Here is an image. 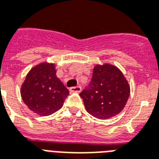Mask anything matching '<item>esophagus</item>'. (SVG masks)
<instances>
[{
    "mask_svg": "<svg viewBox=\"0 0 159 159\" xmlns=\"http://www.w3.org/2000/svg\"><path fill=\"white\" fill-rule=\"evenodd\" d=\"M70 90V92H73V93H80V92L81 91V87H80V86L71 87Z\"/></svg>",
    "mask_w": 159,
    "mask_h": 159,
    "instance_id": "34e87169",
    "label": "esophagus"
}]
</instances>
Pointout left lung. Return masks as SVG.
Returning <instances> with one entry per match:
<instances>
[{
	"instance_id": "left-lung-1",
	"label": "left lung",
	"mask_w": 159,
	"mask_h": 159,
	"mask_svg": "<svg viewBox=\"0 0 159 159\" xmlns=\"http://www.w3.org/2000/svg\"><path fill=\"white\" fill-rule=\"evenodd\" d=\"M129 93L130 86L122 71L105 63L93 67L89 88L80 95L89 114L99 119H108L124 109Z\"/></svg>"
}]
</instances>
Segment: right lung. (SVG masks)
<instances>
[{
    "instance_id": "obj_1",
    "label": "right lung",
    "mask_w": 159,
    "mask_h": 159,
    "mask_svg": "<svg viewBox=\"0 0 159 159\" xmlns=\"http://www.w3.org/2000/svg\"><path fill=\"white\" fill-rule=\"evenodd\" d=\"M20 95L31 111L48 116L62 108L69 90L56 76L55 64L42 62L28 72L20 87Z\"/></svg>"
}]
</instances>
